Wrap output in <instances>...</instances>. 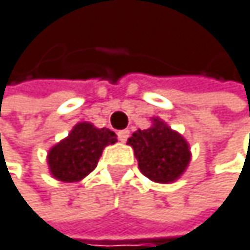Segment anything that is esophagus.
Here are the masks:
<instances>
[{
	"instance_id": "34e87169",
	"label": "esophagus",
	"mask_w": 250,
	"mask_h": 250,
	"mask_svg": "<svg viewBox=\"0 0 250 250\" xmlns=\"http://www.w3.org/2000/svg\"><path fill=\"white\" fill-rule=\"evenodd\" d=\"M117 135H118V140H120L121 143H126V141H127V138H129V130H126V129H124V130H120Z\"/></svg>"
}]
</instances>
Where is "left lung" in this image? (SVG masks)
Here are the masks:
<instances>
[{
  "instance_id": "left-lung-1",
  "label": "left lung",
  "mask_w": 250,
  "mask_h": 250,
  "mask_svg": "<svg viewBox=\"0 0 250 250\" xmlns=\"http://www.w3.org/2000/svg\"><path fill=\"white\" fill-rule=\"evenodd\" d=\"M129 144L135 150L141 173L159 184L176 181L185 171L191 156L184 138L158 118L150 129H138L129 138Z\"/></svg>"
}]
</instances>
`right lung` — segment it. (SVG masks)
Listing matches in <instances>:
<instances>
[{
    "label": "right lung",
    "mask_w": 250,
    "mask_h": 250,
    "mask_svg": "<svg viewBox=\"0 0 250 250\" xmlns=\"http://www.w3.org/2000/svg\"><path fill=\"white\" fill-rule=\"evenodd\" d=\"M115 141L117 135L112 130L79 123L63 141L50 150V171L59 181L77 182L97 167L103 148Z\"/></svg>",
    "instance_id": "add662e5"
}]
</instances>
